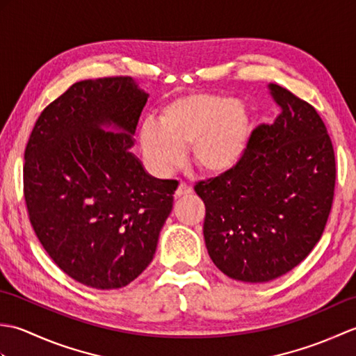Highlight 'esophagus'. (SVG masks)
<instances>
[{
	"label": "esophagus",
	"mask_w": 356,
	"mask_h": 356,
	"mask_svg": "<svg viewBox=\"0 0 356 356\" xmlns=\"http://www.w3.org/2000/svg\"><path fill=\"white\" fill-rule=\"evenodd\" d=\"M191 193H193V188L188 185L186 182H180L179 186H177V190H176L177 197H182V195H188V194H191Z\"/></svg>",
	"instance_id": "1"
}]
</instances>
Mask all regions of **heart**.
Masks as SVG:
<instances>
[{"instance_id": "b5f03b06", "label": "heart", "mask_w": 356, "mask_h": 356, "mask_svg": "<svg viewBox=\"0 0 356 356\" xmlns=\"http://www.w3.org/2000/svg\"><path fill=\"white\" fill-rule=\"evenodd\" d=\"M251 138V115L245 105L226 95L193 93L166 104L159 122L148 119L140 128V147L159 174L182 162L191 145L194 163L208 174L236 168Z\"/></svg>"}]
</instances>
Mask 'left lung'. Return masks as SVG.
I'll list each match as a JSON object with an SVG mask.
<instances>
[{
	"label": "left lung",
	"instance_id": "left-lung-1",
	"mask_svg": "<svg viewBox=\"0 0 356 356\" xmlns=\"http://www.w3.org/2000/svg\"><path fill=\"white\" fill-rule=\"evenodd\" d=\"M269 88L282 115L251 133L236 168L194 186L211 260L248 283L270 282L306 259L327 223L337 180L318 113L282 86Z\"/></svg>",
	"mask_w": 356,
	"mask_h": 356
}]
</instances>
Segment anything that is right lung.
<instances>
[{"instance_id":"add662e5","label":"right lung","mask_w":356,"mask_h":356,"mask_svg":"<svg viewBox=\"0 0 356 356\" xmlns=\"http://www.w3.org/2000/svg\"><path fill=\"white\" fill-rule=\"evenodd\" d=\"M147 93L130 76L74 82L36 119L24 151L29 220L59 269L95 289L138 278L156 252L177 180L153 179L131 148ZM120 127V134L102 127Z\"/></svg>"}]
</instances>
